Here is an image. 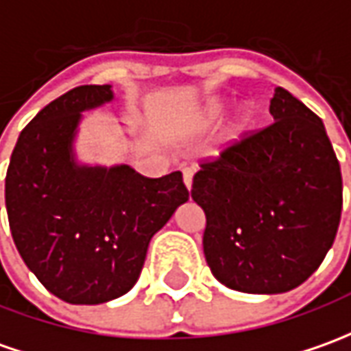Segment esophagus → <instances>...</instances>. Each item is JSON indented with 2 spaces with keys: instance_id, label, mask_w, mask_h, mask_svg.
<instances>
[{
  "instance_id": "34e87169",
  "label": "esophagus",
  "mask_w": 351,
  "mask_h": 351,
  "mask_svg": "<svg viewBox=\"0 0 351 351\" xmlns=\"http://www.w3.org/2000/svg\"><path fill=\"white\" fill-rule=\"evenodd\" d=\"M192 176H194L192 169H182V180H184V186L188 190L192 188Z\"/></svg>"
}]
</instances>
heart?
<instances>
[{
  "label": "heart",
  "mask_w": 351,
  "mask_h": 351,
  "mask_svg": "<svg viewBox=\"0 0 351 351\" xmlns=\"http://www.w3.org/2000/svg\"><path fill=\"white\" fill-rule=\"evenodd\" d=\"M223 115H225V104H221V101H211V104L206 107V111H204V123L209 126L217 125V123L223 119ZM250 126H252V113H247V111L240 113L234 123L228 126V130H226V140H238Z\"/></svg>",
  "instance_id": "b5f03b06"
}]
</instances>
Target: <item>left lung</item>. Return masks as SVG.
Returning a JSON list of instances; mask_svg holds the SVG:
<instances>
[{"label": "left lung", "mask_w": 351, "mask_h": 351, "mask_svg": "<svg viewBox=\"0 0 351 351\" xmlns=\"http://www.w3.org/2000/svg\"><path fill=\"white\" fill-rule=\"evenodd\" d=\"M273 125L199 163L192 197L206 213L204 254L221 285L288 292L317 271L342 215V173L325 125L285 88Z\"/></svg>", "instance_id": "1"}]
</instances>
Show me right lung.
I'll list each match as a JSON object with an SVG mask.
<instances>
[{
    "label": "right lung",
    "instance_id": "add662e5",
    "mask_svg": "<svg viewBox=\"0 0 351 351\" xmlns=\"http://www.w3.org/2000/svg\"><path fill=\"white\" fill-rule=\"evenodd\" d=\"M113 99L111 86H78L23 128L5 176L9 228L26 267L66 304L126 294L152 236L188 199L182 173L147 178L128 165L78 167L80 113Z\"/></svg>",
    "mask_w": 351,
    "mask_h": 351
}]
</instances>
